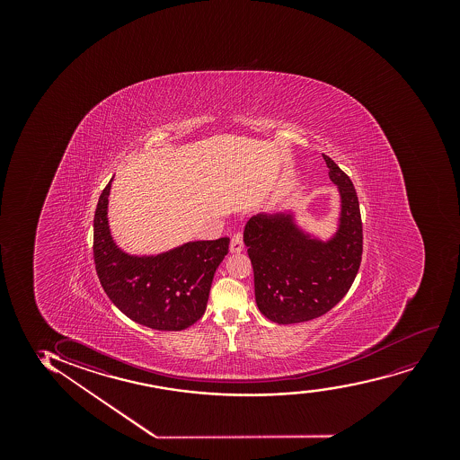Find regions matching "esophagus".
Masks as SVG:
<instances>
[{
	"label": "esophagus",
	"instance_id": "esophagus-1",
	"mask_svg": "<svg viewBox=\"0 0 460 460\" xmlns=\"http://www.w3.org/2000/svg\"><path fill=\"white\" fill-rule=\"evenodd\" d=\"M243 250V236L241 234H234L232 241H230V252L232 253H241Z\"/></svg>",
	"mask_w": 460,
	"mask_h": 460
}]
</instances>
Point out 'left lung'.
<instances>
[{
  "label": "left lung",
  "mask_w": 460,
  "mask_h": 460,
  "mask_svg": "<svg viewBox=\"0 0 460 460\" xmlns=\"http://www.w3.org/2000/svg\"><path fill=\"white\" fill-rule=\"evenodd\" d=\"M330 180L338 185V230L328 241L297 227L291 211L250 217L243 243L253 265L259 312L276 323L312 321L347 295L362 259V221L353 182L323 155Z\"/></svg>",
  "instance_id": "1"
}]
</instances>
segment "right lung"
<instances>
[{
  "label": "right lung",
  "instance_id": "add662e5",
  "mask_svg": "<svg viewBox=\"0 0 460 460\" xmlns=\"http://www.w3.org/2000/svg\"><path fill=\"white\" fill-rule=\"evenodd\" d=\"M106 185L93 219V259L101 286L135 323L161 332H181L201 319L211 280L228 253L230 239L195 241L156 256L122 252L109 227Z\"/></svg>",
  "mask_w": 460,
  "mask_h": 460
}]
</instances>
